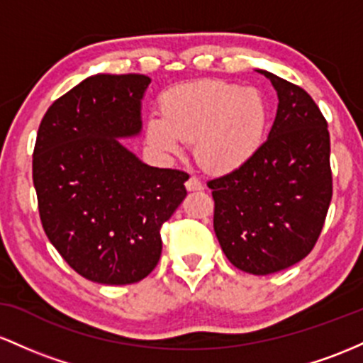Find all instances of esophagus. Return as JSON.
<instances>
[{"label":"esophagus","mask_w":363,"mask_h":363,"mask_svg":"<svg viewBox=\"0 0 363 363\" xmlns=\"http://www.w3.org/2000/svg\"><path fill=\"white\" fill-rule=\"evenodd\" d=\"M186 190H190V192H197V190H202V182L199 180L197 177H190L189 180H186Z\"/></svg>","instance_id":"34e87169"}]
</instances>
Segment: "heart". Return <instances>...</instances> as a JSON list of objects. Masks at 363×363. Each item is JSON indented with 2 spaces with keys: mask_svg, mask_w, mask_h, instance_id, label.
Returning <instances> with one entry per match:
<instances>
[{
  "mask_svg": "<svg viewBox=\"0 0 363 363\" xmlns=\"http://www.w3.org/2000/svg\"><path fill=\"white\" fill-rule=\"evenodd\" d=\"M269 108L257 89L225 80H199L162 94L161 115H150L145 135L154 149L178 152L195 142L203 168H240L262 145Z\"/></svg>",
  "mask_w": 363,
  "mask_h": 363,
  "instance_id": "heart-1",
  "label": "heart"
}]
</instances>
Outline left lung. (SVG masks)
I'll return each instance as SVG.
<instances>
[{"label":"left lung","instance_id":"obj_1","mask_svg":"<svg viewBox=\"0 0 363 363\" xmlns=\"http://www.w3.org/2000/svg\"><path fill=\"white\" fill-rule=\"evenodd\" d=\"M278 92V113L245 164L207 182L214 231L240 271L266 276L307 257L333 197L328 121L298 85L259 70Z\"/></svg>","mask_w":363,"mask_h":363}]
</instances>
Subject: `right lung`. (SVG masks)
Here are the masks:
<instances>
[{"label":"right lung","mask_w":363,"mask_h":363,"mask_svg":"<svg viewBox=\"0 0 363 363\" xmlns=\"http://www.w3.org/2000/svg\"><path fill=\"white\" fill-rule=\"evenodd\" d=\"M150 79L99 73L50 106L32 178L40 223L73 271L101 284L144 279L161 257V226L186 195L189 174L144 164L118 138L140 132Z\"/></svg>","instance_id":"add662e5"}]
</instances>
